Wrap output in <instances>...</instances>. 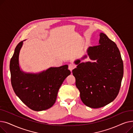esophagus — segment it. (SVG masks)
<instances>
[{"instance_id": "34e87169", "label": "esophagus", "mask_w": 133, "mask_h": 133, "mask_svg": "<svg viewBox=\"0 0 133 133\" xmlns=\"http://www.w3.org/2000/svg\"><path fill=\"white\" fill-rule=\"evenodd\" d=\"M76 67V66L74 64H69L68 65V69H69V70H70L71 71H72L73 69H74V68H75Z\"/></svg>"}]
</instances>
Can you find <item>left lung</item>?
Listing matches in <instances>:
<instances>
[{"label": "left lung", "instance_id": "8db88e82", "mask_svg": "<svg viewBox=\"0 0 133 133\" xmlns=\"http://www.w3.org/2000/svg\"><path fill=\"white\" fill-rule=\"evenodd\" d=\"M100 45L87 50L90 59L96 62L80 63L78 60L75 63L78 65L72 71L81 101L93 108L102 107L116 98L123 75V63L117 45L105 34L100 33Z\"/></svg>", "mask_w": 133, "mask_h": 133}]
</instances>
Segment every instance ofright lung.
Here are the masks:
<instances>
[{
	"mask_svg": "<svg viewBox=\"0 0 133 133\" xmlns=\"http://www.w3.org/2000/svg\"><path fill=\"white\" fill-rule=\"evenodd\" d=\"M23 41L17 45L10 60L11 81L16 94L24 104L35 111L46 110L53 106L58 90L70 75L68 66L50 68L38 74H25L20 70L19 51Z\"/></svg>",
	"mask_w": 133,
	"mask_h": 133,
	"instance_id": "add662e5",
	"label": "right lung"
}]
</instances>
